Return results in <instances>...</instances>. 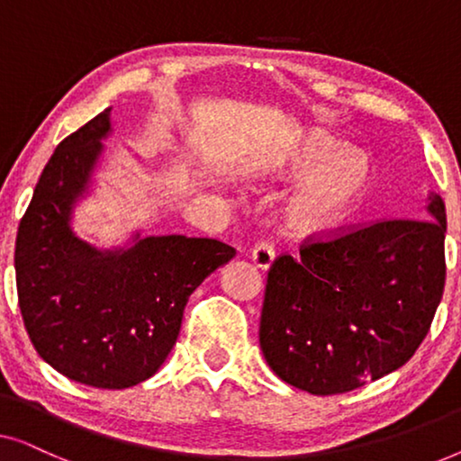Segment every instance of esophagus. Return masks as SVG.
Listing matches in <instances>:
<instances>
[{"instance_id": "34e87169", "label": "esophagus", "mask_w": 461, "mask_h": 461, "mask_svg": "<svg viewBox=\"0 0 461 461\" xmlns=\"http://www.w3.org/2000/svg\"><path fill=\"white\" fill-rule=\"evenodd\" d=\"M251 262L260 270H268L275 262V248L268 241H260L251 249Z\"/></svg>"}]
</instances>
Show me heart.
<instances>
[{"instance_id":"heart-1","label":"heart","mask_w":461,"mask_h":461,"mask_svg":"<svg viewBox=\"0 0 461 461\" xmlns=\"http://www.w3.org/2000/svg\"><path fill=\"white\" fill-rule=\"evenodd\" d=\"M306 174L283 207L287 230L298 239H323L344 229L361 212L374 188V163L363 150L344 149L312 130L268 166V176L287 180Z\"/></svg>"}]
</instances>
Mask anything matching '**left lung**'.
<instances>
[{
	"label": "left lung",
	"mask_w": 461,
	"mask_h": 461,
	"mask_svg": "<svg viewBox=\"0 0 461 461\" xmlns=\"http://www.w3.org/2000/svg\"><path fill=\"white\" fill-rule=\"evenodd\" d=\"M428 218L384 220L281 256L268 273L260 348L283 382L339 394L402 367L430 330L445 287L443 197Z\"/></svg>",
	"instance_id": "8db88e82"
}]
</instances>
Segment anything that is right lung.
<instances>
[{
    "mask_svg": "<svg viewBox=\"0 0 461 461\" xmlns=\"http://www.w3.org/2000/svg\"><path fill=\"white\" fill-rule=\"evenodd\" d=\"M111 134L109 106L59 144L18 226L14 268L37 355L68 380L123 390L159 371L191 294L237 251L216 239L140 230L104 249L84 241L75 207L94 191Z\"/></svg>",
    "mask_w": 461,
    "mask_h": 461,
    "instance_id": "1",
    "label": "right lung"
}]
</instances>
